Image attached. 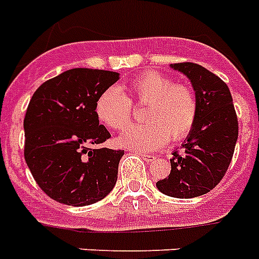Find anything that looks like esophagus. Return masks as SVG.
<instances>
[{"mask_svg": "<svg viewBox=\"0 0 259 259\" xmlns=\"http://www.w3.org/2000/svg\"><path fill=\"white\" fill-rule=\"evenodd\" d=\"M140 156H142L144 160H146L147 163H151V162H154L155 159H156V156H154V155H147V154H139Z\"/></svg>", "mask_w": 259, "mask_h": 259, "instance_id": "obj_1", "label": "esophagus"}]
</instances>
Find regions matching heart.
<instances>
[{"label": "heart", "mask_w": 259, "mask_h": 259, "mask_svg": "<svg viewBox=\"0 0 259 259\" xmlns=\"http://www.w3.org/2000/svg\"><path fill=\"white\" fill-rule=\"evenodd\" d=\"M130 96L117 87H111L99 96L96 115L111 130L120 131L131 123L134 105L147 104L143 121L120 135V146L140 152L160 150L169 140L185 139L195 125L198 97L195 90L186 82H175L172 77L148 71L128 82Z\"/></svg>", "instance_id": "b5f03b06"}]
</instances>
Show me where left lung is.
<instances>
[{"label":"left lung","mask_w":259,"mask_h":259,"mask_svg":"<svg viewBox=\"0 0 259 259\" xmlns=\"http://www.w3.org/2000/svg\"><path fill=\"white\" fill-rule=\"evenodd\" d=\"M198 97V117L183 144L174 152L171 172L156 182L160 192L174 198H195L211 191L225 177L238 139V117L230 90L223 80L194 63H178Z\"/></svg>","instance_id":"8db88e82"}]
</instances>
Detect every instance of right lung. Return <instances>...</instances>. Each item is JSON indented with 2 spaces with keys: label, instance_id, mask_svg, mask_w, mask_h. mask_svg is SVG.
<instances>
[{
  "label": "right lung",
  "instance_id": "1",
  "mask_svg": "<svg viewBox=\"0 0 259 259\" xmlns=\"http://www.w3.org/2000/svg\"><path fill=\"white\" fill-rule=\"evenodd\" d=\"M119 73L74 68L38 87L25 113L24 156L49 198L68 206L96 203L112 191L124 151L100 148L111 138L95 107Z\"/></svg>",
  "mask_w": 259,
  "mask_h": 259
}]
</instances>
